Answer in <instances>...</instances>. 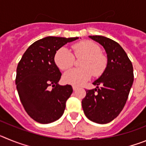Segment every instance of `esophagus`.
Here are the masks:
<instances>
[{
    "mask_svg": "<svg viewBox=\"0 0 146 146\" xmlns=\"http://www.w3.org/2000/svg\"><path fill=\"white\" fill-rule=\"evenodd\" d=\"M72 88H73V90H74V91H77V89H78V87L76 86H72Z\"/></svg>",
    "mask_w": 146,
    "mask_h": 146,
    "instance_id": "obj_1",
    "label": "esophagus"
}]
</instances>
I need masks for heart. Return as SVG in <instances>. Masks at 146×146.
I'll return each mask as SVG.
<instances>
[{
    "label": "heart",
    "instance_id": "b5f03b06",
    "mask_svg": "<svg viewBox=\"0 0 146 146\" xmlns=\"http://www.w3.org/2000/svg\"><path fill=\"white\" fill-rule=\"evenodd\" d=\"M76 57H83L80 62L82 68L67 71L63 76L66 83L80 86L91 78L92 74L98 76L104 71L107 59L101 53V49L97 44L91 41H82L72 46ZM54 60L60 70L69 69L74 61V55L66 47H63L55 52Z\"/></svg>",
    "mask_w": 146,
    "mask_h": 146
}]
</instances>
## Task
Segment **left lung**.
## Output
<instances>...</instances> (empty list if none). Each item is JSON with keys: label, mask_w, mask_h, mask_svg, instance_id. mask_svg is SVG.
<instances>
[{"label": "left lung", "mask_w": 146, "mask_h": 146, "mask_svg": "<svg viewBox=\"0 0 146 146\" xmlns=\"http://www.w3.org/2000/svg\"><path fill=\"white\" fill-rule=\"evenodd\" d=\"M89 38L104 47L108 63L102 75L93 82L96 88L86 91L82 107L90 121L104 124L116 118L126 104L133 84V66L116 42L102 36H89Z\"/></svg>", "instance_id": "left-lung-1"}]
</instances>
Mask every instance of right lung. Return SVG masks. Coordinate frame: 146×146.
I'll list each match as a JSON object with an SVG mask.
<instances>
[{
  "label": "right lung",
  "mask_w": 146,
  "mask_h": 146,
  "mask_svg": "<svg viewBox=\"0 0 146 146\" xmlns=\"http://www.w3.org/2000/svg\"><path fill=\"white\" fill-rule=\"evenodd\" d=\"M79 37L47 36L32 44L17 68V89L29 116L40 123L57 121L64 114L72 94L70 85L60 86V70L54 60L56 51Z\"/></svg>",
  "instance_id": "right-lung-1"
}]
</instances>
